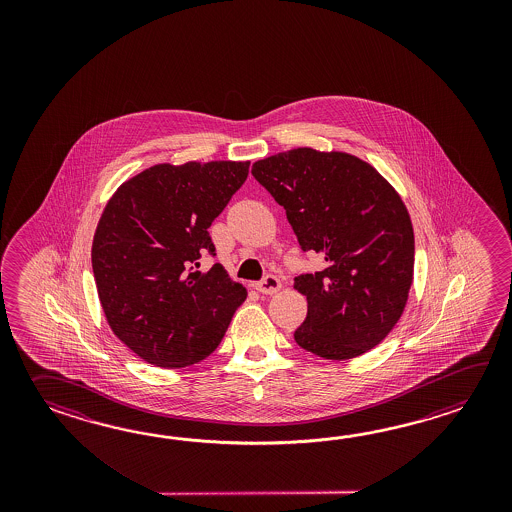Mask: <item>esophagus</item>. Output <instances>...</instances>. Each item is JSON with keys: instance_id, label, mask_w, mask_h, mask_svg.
<instances>
[{"instance_id": "34e87169", "label": "esophagus", "mask_w": 512, "mask_h": 512, "mask_svg": "<svg viewBox=\"0 0 512 512\" xmlns=\"http://www.w3.org/2000/svg\"><path fill=\"white\" fill-rule=\"evenodd\" d=\"M254 287H256V291H260L261 294H274L282 289V282H280L274 274H267L263 280L254 283Z\"/></svg>"}]
</instances>
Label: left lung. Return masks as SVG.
I'll return each instance as SVG.
<instances>
[{
    "label": "left lung",
    "mask_w": 512,
    "mask_h": 512,
    "mask_svg": "<svg viewBox=\"0 0 512 512\" xmlns=\"http://www.w3.org/2000/svg\"><path fill=\"white\" fill-rule=\"evenodd\" d=\"M252 175L285 208L300 249L326 261L322 271L294 278L307 298L296 344L329 360L381 344L414 280V229L403 199L349 153L296 148L252 164Z\"/></svg>",
    "instance_id": "obj_1"
}]
</instances>
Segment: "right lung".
<instances>
[{
  "mask_svg": "<svg viewBox=\"0 0 512 512\" xmlns=\"http://www.w3.org/2000/svg\"><path fill=\"white\" fill-rule=\"evenodd\" d=\"M249 161L155 164L109 199L93 238L98 298L113 333L141 359L185 368L218 348L247 298L214 263L208 227L249 175Z\"/></svg>",
  "mask_w": 512,
  "mask_h": 512,
  "instance_id": "1",
  "label": "right lung"
}]
</instances>
